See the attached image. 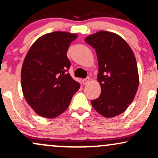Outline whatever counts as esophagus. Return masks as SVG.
<instances>
[{"label":"esophagus","instance_id":"esophagus-1","mask_svg":"<svg viewBox=\"0 0 158 158\" xmlns=\"http://www.w3.org/2000/svg\"><path fill=\"white\" fill-rule=\"evenodd\" d=\"M90 80V79L89 77H87V78H85V79H82L83 85H87V84H88V83H89Z\"/></svg>","mask_w":158,"mask_h":158}]
</instances>
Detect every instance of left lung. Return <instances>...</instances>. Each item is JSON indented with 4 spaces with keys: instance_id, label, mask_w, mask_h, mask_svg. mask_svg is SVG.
<instances>
[{
    "instance_id": "left-lung-1",
    "label": "left lung",
    "mask_w": 158,
    "mask_h": 158,
    "mask_svg": "<svg viewBox=\"0 0 158 158\" xmlns=\"http://www.w3.org/2000/svg\"><path fill=\"white\" fill-rule=\"evenodd\" d=\"M85 41L95 49L98 59L99 98L92 106L105 117L122 114L132 102L139 85L135 54L123 38L106 31L90 35Z\"/></svg>"
}]
</instances>
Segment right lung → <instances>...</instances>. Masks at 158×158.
I'll list each match as a JSON object with an SVG mask.
<instances>
[{
  "instance_id": "1",
  "label": "right lung",
  "mask_w": 158,
  "mask_h": 158,
  "mask_svg": "<svg viewBox=\"0 0 158 158\" xmlns=\"http://www.w3.org/2000/svg\"><path fill=\"white\" fill-rule=\"evenodd\" d=\"M76 34L53 32L41 36L27 52L21 69V87L27 103L46 118L62 114L80 84L72 79L67 52Z\"/></svg>"
}]
</instances>
